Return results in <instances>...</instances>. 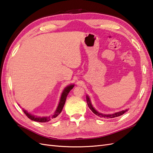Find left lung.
<instances>
[{"mask_svg": "<svg viewBox=\"0 0 153 153\" xmlns=\"http://www.w3.org/2000/svg\"><path fill=\"white\" fill-rule=\"evenodd\" d=\"M86 99H87V105L88 106V108H90V109L92 111H93L95 115H98V117H104V118H115V117H117L119 116H120L122 115L123 114H124L126 111H128V109H126L125 110H123V111H120L119 112H116V113H112V114H103V113H99L97 110H96L94 109V108L93 106V105H92V103H91V99L89 98V97H88V95L86 96Z\"/></svg>", "mask_w": 153, "mask_h": 153, "instance_id": "obj_1", "label": "left lung"}]
</instances>
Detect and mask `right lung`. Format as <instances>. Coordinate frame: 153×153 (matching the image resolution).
Listing matches in <instances>:
<instances>
[{
  "label": "right lung",
  "mask_w": 153,
  "mask_h": 153,
  "mask_svg": "<svg viewBox=\"0 0 153 153\" xmlns=\"http://www.w3.org/2000/svg\"><path fill=\"white\" fill-rule=\"evenodd\" d=\"M74 87V84H71L70 85H68L66 87L64 88V90L61 94V97H60V101H59L57 108H56L55 112L51 115L45 116V117H38V116H35L34 115H32L31 113H28L27 111H26V110L24 109H23V111L25 113V114L27 116L28 119H30L32 120H34V121H36L39 123H46V122L50 121V120L52 119H55L58 117V115L60 114V113H61L64 105H65L67 96H68L70 91Z\"/></svg>",
  "instance_id": "right-lung-1"
}]
</instances>
